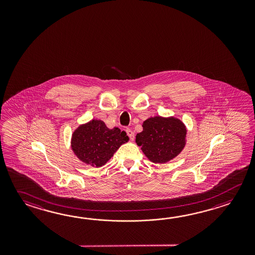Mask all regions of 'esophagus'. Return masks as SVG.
Returning <instances> with one entry per match:
<instances>
[{
    "label": "esophagus",
    "mask_w": 255,
    "mask_h": 255,
    "mask_svg": "<svg viewBox=\"0 0 255 255\" xmlns=\"http://www.w3.org/2000/svg\"><path fill=\"white\" fill-rule=\"evenodd\" d=\"M126 132H127L128 135L129 136L130 140H134V138H135V135H134V132L132 131V129H130V128H127V129H126Z\"/></svg>",
    "instance_id": "34e87169"
}]
</instances>
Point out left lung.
Returning <instances> with one entry per match:
<instances>
[{"label": "left lung", "instance_id": "8db88e82", "mask_svg": "<svg viewBox=\"0 0 255 255\" xmlns=\"http://www.w3.org/2000/svg\"><path fill=\"white\" fill-rule=\"evenodd\" d=\"M142 127L135 143L152 162H168L183 149L187 130L180 120L154 117L145 120Z\"/></svg>", "mask_w": 255, "mask_h": 255}]
</instances>
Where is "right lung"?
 Wrapping results in <instances>:
<instances>
[{
  "label": "right lung",
  "instance_id": "add662e5",
  "mask_svg": "<svg viewBox=\"0 0 255 255\" xmlns=\"http://www.w3.org/2000/svg\"><path fill=\"white\" fill-rule=\"evenodd\" d=\"M128 141L125 131L119 128L109 129L103 121L93 120L75 130L71 146L80 160L98 168L108 162L120 146Z\"/></svg>",
  "mask_w": 255,
  "mask_h": 255
}]
</instances>
